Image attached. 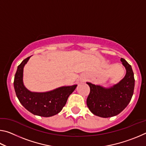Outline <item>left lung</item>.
I'll return each instance as SVG.
<instances>
[{
	"mask_svg": "<svg viewBox=\"0 0 146 146\" xmlns=\"http://www.w3.org/2000/svg\"><path fill=\"white\" fill-rule=\"evenodd\" d=\"M120 60L126 74L117 84L106 88L87 82L90 93L86 102L89 110L95 115L102 118L114 117L122 112L131 99L135 88L134 73L125 59L122 58Z\"/></svg>",
	"mask_w": 146,
	"mask_h": 146,
	"instance_id": "obj_1",
	"label": "left lung"
}]
</instances>
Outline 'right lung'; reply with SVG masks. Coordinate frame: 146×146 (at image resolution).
<instances>
[{
    "mask_svg": "<svg viewBox=\"0 0 146 146\" xmlns=\"http://www.w3.org/2000/svg\"><path fill=\"white\" fill-rule=\"evenodd\" d=\"M26 58L17 68L14 78V88L19 102L33 115L49 117L58 114L66 105L68 98L77 85L62 86L44 93L31 92L23 83V70L29 58Z\"/></svg>",
    "mask_w": 146,
    "mask_h": 146,
    "instance_id": "obj_1",
    "label": "right lung"
}]
</instances>
